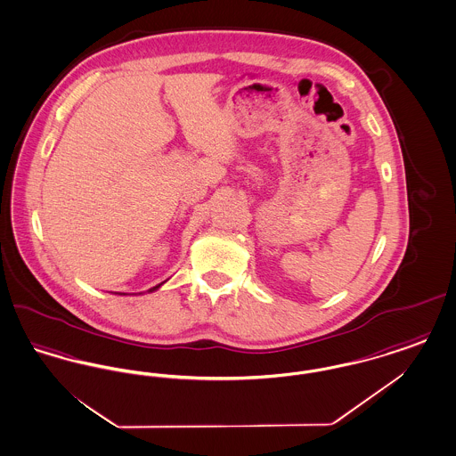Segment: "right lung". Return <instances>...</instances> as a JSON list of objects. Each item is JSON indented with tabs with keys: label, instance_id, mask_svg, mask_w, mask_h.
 Listing matches in <instances>:
<instances>
[{
	"label": "right lung",
	"instance_id": "right-lung-1",
	"mask_svg": "<svg viewBox=\"0 0 456 456\" xmlns=\"http://www.w3.org/2000/svg\"><path fill=\"white\" fill-rule=\"evenodd\" d=\"M164 283V282H162ZM162 283H159V285H155V287H152V289H149V290H147V292H153V290H157V289H159V287H160V285H162ZM140 294H142V292H140ZM121 296H126V294H121Z\"/></svg>",
	"mask_w": 456,
	"mask_h": 456
}]
</instances>
